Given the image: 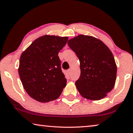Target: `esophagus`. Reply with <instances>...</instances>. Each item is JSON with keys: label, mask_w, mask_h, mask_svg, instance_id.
Listing matches in <instances>:
<instances>
[{"label": "esophagus", "mask_w": 133, "mask_h": 133, "mask_svg": "<svg viewBox=\"0 0 133 133\" xmlns=\"http://www.w3.org/2000/svg\"><path fill=\"white\" fill-rule=\"evenodd\" d=\"M67 73H68V75H71V69H68V70H67Z\"/></svg>", "instance_id": "34e87169"}]
</instances>
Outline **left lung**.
Segmentation results:
<instances>
[{"label": "left lung", "instance_id": "1", "mask_svg": "<svg viewBox=\"0 0 133 133\" xmlns=\"http://www.w3.org/2000/svg\"><path fill=\"white\" fill-rule=\"evenodd\" d=\"M67 44L80 61L81 76L75 85L86 99L100 100L115 85L117 66L113 54L105 44L92 36L79 35Z\"/></svg>", "mask_w": 133, "mask_h": 133}]
</instances>
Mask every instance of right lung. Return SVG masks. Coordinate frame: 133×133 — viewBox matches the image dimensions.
Instances as JSON below:
<instances>
[{
  "label": "right lung",
  "instance_id": "right-lung-1",
  "mask_svg": "<svg viewBox=\"0 0 133 133\" xmlns=\"http://www.w3.org/2000/svg\"><path fill=\"white\" fill-rule=\"evenodd\" d=\"M68 37L44 35L21 54L18 72L25 91L40 102L57 99L66 85L58 52Z\"/></svg>",
  "mask_w": 133,
  "mask_h": 133
}]
</instances>
